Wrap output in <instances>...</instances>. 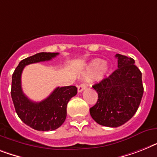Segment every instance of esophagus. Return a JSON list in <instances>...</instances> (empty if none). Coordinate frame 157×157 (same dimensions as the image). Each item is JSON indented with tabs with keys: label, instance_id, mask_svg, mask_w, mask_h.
I'll use <instances>...</instances> for the list:
<instances>
[{
	"label": "esophagus",
	"instance_id": "1",
	"mask_svg": "<svg viewBox=\"0 0 157 157\" xmlns=\"http://www.w3.org/2000/svg\"><path fill=\"white\" fill-rule=\"evenodd\" d=\"M86 88V83H81L80 85H78V92L80 93L82 92V90H85Z\"/></svg>",
	"mask_w": 157,
	"mask_h": 157
}]
</instances>
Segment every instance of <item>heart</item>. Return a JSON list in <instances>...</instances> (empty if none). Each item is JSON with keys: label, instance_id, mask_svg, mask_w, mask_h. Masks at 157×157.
Here are the masks:
<instances>
[{"label": "heart", "instance_id": "obj_1", "mask_svg": "<svg viewBox=\"0 0 157 157\" xmlns=\"http://www.w3.org/2000/svg\"><path fill=\"white\" fill-rule=\"evenodd\" d=\"M107 70V66L102 59H94L88 66L84 75L86 77H94L98 74L104 73Z\"/></svg>", "mask_w": 157, "mask_h": 157}]
</instances>
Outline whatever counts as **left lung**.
Instances as JSON below:
<instances>
[{
  "label": "left lung",
  "mask_w": 157,
  "mask_h": 157,
  "mask_svg": "<svg viewBox=\"0 0 157 157\" xmlns=\"http://www.w3.org/2000/svg\"><path fill=\"white\" fill-rule=\"evenodd\" d=\"M118 69L92 86L98 100L90 108L93 120L100 125L117 128L136 112L143 96L142 74L135 60L117 54Z\"/></svg>",
  "instance_id": "left-lung-1"
}]
</instances>
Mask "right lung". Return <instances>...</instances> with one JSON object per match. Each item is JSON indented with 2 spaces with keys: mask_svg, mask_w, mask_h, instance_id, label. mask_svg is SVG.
Returning <instances> with one entry per match:
<instances>
[{
  "mask_svg": "<svg viewBox=\"0 0 157 157\" xmlns=\"http://www.w3.org/2000/svg\"><path fill=\"white\" fill-rule=\"evenodd\" d=\"M58 53L41 52L21 60L12 76L11 96L15 111L23 123L37 131H53L64 123L67 107L70 99L77 94L75 86L54 89L49 96L41 102L30 100L23 93L21 73L25 66L32 63L50 61Z\"/></svg>",
  "mask_w": 157,
  "mask_h": 157,
  "instance_id": "1",
  "label": "right lung"
}]
</instances>
